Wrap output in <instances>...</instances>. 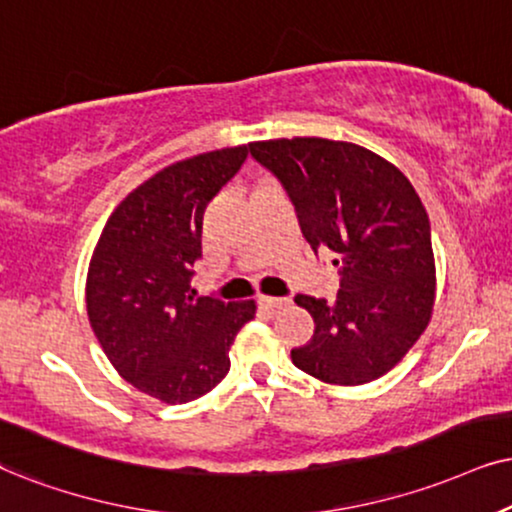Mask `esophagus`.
<instances>
[{
	"label": "esophagus",
	"instance_id": "obj_1",
	"mask_svg": "<svg viewBox=\"0 0 512 512\" xmlns=\"http://www.w3.org/2000/svg\"><path fill=\"white\" fill-rule=\"evenodd\" d=\"M260 304H262L264 309H271V312H276V309L286 307L288 300H286V297H269V295H262V297H260Z\"/></svg>",
	"mask_w": 512,
	"mask_h": 512
}]
</instances>
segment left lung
<instances>
[{"label": "left lung", "mask_w": 512, "mask_h": 512, "mask_svg": "<svg viewBox=\"0 0 512 512\" xmlns=\"http://www.w3.org/2000/svg\"><path fill=\"white\" fill-rule=\"evenodd\" d=\"M248 148L288 193L312 250H331L340 267L333 302L295 297L316 328L290 359L323 383H371L409 352L435 304L430 219L416 189L392 163L347 141L295 137Z\"/></svg>", "instance_id": "left-lung-1"}]
</instances>
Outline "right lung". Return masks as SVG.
Instances as JSON below:
<instances>
[{
    "label": "right lung",
    "instance_id": "add662e5",
    "mask_svg": "<svg viewBox=\"0 0 512 512\" xmlns=\"http://www.w3.org/2000/svg\"><path fill=\"white\" fill-rule=\"evenodd\" d=\"M248 146L174 163L134 189L103 226L87 274V314L103 352L137 390L186 404L222 383L255 302L196 297L203 212Z\"/></svg>",
    "mask_w": 512,
    "mask_h": 512
}]
</instances>
